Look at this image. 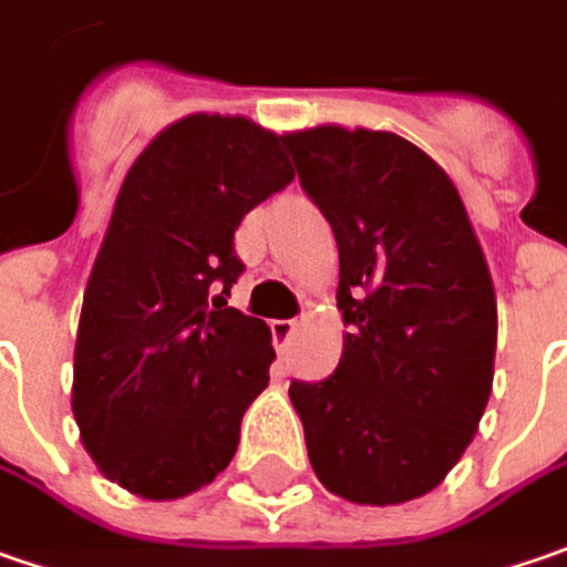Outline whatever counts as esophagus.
Wrapping results in <instances>:
<instances>
[{
  "mask_svg": "<svg viewBox=\"0 0 567 567\" xmlns=\"http://www.w3.org/2000/svg\"><path fill=\"white\" fill-rule=\"evenodd\" d=\"M295 330H298V323H295V320H272V339H276V349H279V352L288 349V342H291Z\"/></svg>",
  "mask_w": 567,
  "mask_h": 567,
  "instance_id": "1",
  "label": "esophagus"
}]
</instances>
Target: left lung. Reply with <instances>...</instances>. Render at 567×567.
Wrapping results in <instances>:
<instances>
[{"label": "left lung", "mask_w": 567, "mask_h": 567, "mask_svg": "<svg viewBox=\"0 0 567 567\" xmlns=\"http://www.w3.org/2000/svg\"><path fill=\"white\" fill-rule=\"evenodd\" d=\"M339 244L342 358L288 386L317 480L355 505L422 498L480 431L498 305L454 181L396 133L320 123L285 133Z\"/></svg>", "instance_id": "obj_1"}]
</instances>
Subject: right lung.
<instances>
[{"label": "right lung", "mask_w": 567, "mask_h": 567, "mask_svg": "<svg viewBox=\"0 0 567 567\" xmlns=\"http://www.w3.org/2000/svg\"><path fill=\"white\" fill-rule=\"evenodd\" d=\"M285 136L189 113L126 171L75 332L72 415L97 470L145 502L209 485L269 386L272 332L228 308L240 218L291 184Z\"/></svg>", "instance_id": "add662e5"}]
</instances>
